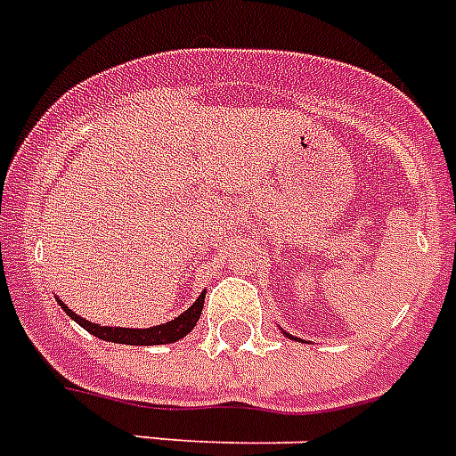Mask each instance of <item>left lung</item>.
Instances as JSON below:
<instances>
[{
    "mask_svg": "<svg viewBox=\"0 0 456 456\" xmlns=\"http://www.w3.org/2000/svg\"><path fill=\"white\" fill-rule=\"evenodd\" d=\"M281 331H282V329H281ZM282 334H285V331H282ZM285 336H289V338H294V336H292V334H285ZM294 340H297V338H294Z\"/></svg>",
    "mask_w": 456,
    "mask_h": 456,
    "instance_id": "8db88e82",
    "label": "left lung"
}]
</instances>
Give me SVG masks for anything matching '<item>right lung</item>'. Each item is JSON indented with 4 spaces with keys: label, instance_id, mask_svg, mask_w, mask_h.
<instances>
[{
    "label": "right lung",
    "instance_id": "add662e5",
    "mask_svg": "<svg viewBox=\"0 0 456 456\" xmlns=\"http://www.w3.org/2000/svg\"><path fill=\"white\" fill-rule=\"evenodd\" d=\"M204 299H206V292H201L199 294V299L194 301L185 313L174 317L171 322L157 324V327H148V329L102 327V324L90 322V320H86V317H80L78 313L71 311L64 301L57 299V304L62 305V311L67 313L74 322H78L86 331H90L92 336H97V338L102 340H109V343H122V346H167V343H175V340L185 338V336L197 327L201 311H204Z\"/></svg>",
    "mask_w": 456,
    "mask_h": 456
}]
</instances>
